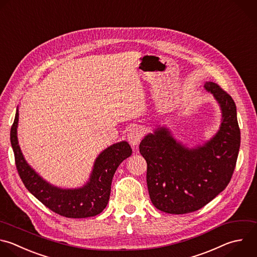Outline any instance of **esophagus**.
Instances as JSON below:
<instances>
[{
  "label": "esophagus",
  "instance_id": "esophagus-1",
  "mask_svg": "<svg viewBox=\"0 0 257 257\" xmlns=\"http://www.w3.org/2000/svg\"><path fill=\"white\" fill-rule=\"evenodd\" d=\"M143 136H144V134H143V132L140 128L133 127V128H131L128 131L127 140L130 142V144L135 148V147H137L140 144V142L143 139Z\"/></svg>",
  "mask_w": 257,
  "mask_h": 257
}]
</instances>
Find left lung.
Returning a JSON list of instances; mask_svg holds the SVG:
<instances>
[{"instance_id":"obj_1","label":"left lung","mask_w":257,"mask_h":257,"mask_svg":"<svg viewBox=\"0 0 257 257\" xmlns=\"http://www.w3.org/2000/svg\"><path fill=\"white\" fill-rule=\"evenodd\" d=\"M204 87L220 103V131L203 147L188 150L162 127L140 144L147 161V184L154 206L169 214H186L207 205L229 184L240 148V128L232 97L217 83Z\"/></svg>"}]
</instances>
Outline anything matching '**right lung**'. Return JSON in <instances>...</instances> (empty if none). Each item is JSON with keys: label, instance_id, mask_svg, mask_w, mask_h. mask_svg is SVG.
Here are the masks:
<instances>
[{"label": "right lung", "instance_id": "obj_1", "mask_svg": "<svg viewBox=\"0 0 257 257\" xmlns=\"http://www.w3.org/2000/svg\"><path fill=\"white\" fill-rule=\"evenodd\" d=\"M18 116L17 109L10 139L16 168L27 190L51 211L67 218L92 217L102 212L109 200L111 181L117 167L133 153L131 146L126 142L110 146L96 159L87 185L80 189L63 190L42 180L24 160L17 139Z\"/></svg>", "mask_w": 257, "mask_h": 257}]
</instances>
